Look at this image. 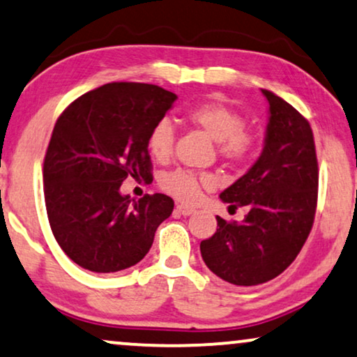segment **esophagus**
<instances>
[{
	"mask_svg": "<svg viewBox=\"0 0 357 357\" xmlns=\"http://www.w3.org/2000/svg\"><path fill=\"white\" fill-rule=\"evenodd\" d=\"M195 210L192 207H188V205H176V213L183 215V217H189V215H192Z\"/></svg>",
	"mask_w": 357,
	"mask_h": 357,
	"instance_id": "esophagus-1",
	"label": "esophagus"
}]
</instances>
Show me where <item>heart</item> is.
<instances>
[{"instance_id": "obj_1", "label": "heart", "mask_w": 357, "mask_h": 357, "mask_svg": "<svg viewBox=\"0 0 357 357\" xmlns=\"http://www.w3.org/2000/svg\"><path fill=\"white\" fill-rule=\"evenodd\" d=\"M183 118L189 126L204 130L208 137L217 140V153L225 165H243L252 155L255 132L245 126L243 114L229 105L218 100H204L185 109ZM174 140L176 130L172 121L160 119L149 132V152L157 162H168L173 155ZM208 184L210 178L183 168L163 174L160 179L165 192L183 202H194L199 197L200 189Z\"/></svg>"}]
</instances>
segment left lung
<instances>
[{
	"label": "left lung",
	"mask_w": 357,
	"mask_h": 357,
	"mask_svg": "<svg viewBox=\"0 0 357 357\" xmlns=\"http://www.w3.org/2000/svg\"><path fill=\"white\" fill-rule=\"evenodd\" d=\"M265 147L254 167L220 194L229 208L248 207L241 223L217 217L212 238L200 243L207 267L236 286H254L283 273L312 229L319 163L310 124L273 92Z\"/></svg>",
	"instance_id": "1"
}]
</instances>
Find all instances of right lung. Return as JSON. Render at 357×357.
<instances>
[{
	"instance_id": "right-lung-1",
	"label": "right lung",
	"mask_w": 357,
	"mask_h": 357,
	"mask_svg": "<svg viewBox=\"0 0 357 357\" xmlns=\"http://www.w3.org/2000/svg\"><path fill=\"white\" fill-rule=\"evenodd\" d=\"M158 85L112 82L80 95L59 114L43 160V192L53 236L73 262L95 273L140 262L173 212L165 194L137 202L123 181H149L147 137L176 102Z\"/></svg>"
}]
</instances>
